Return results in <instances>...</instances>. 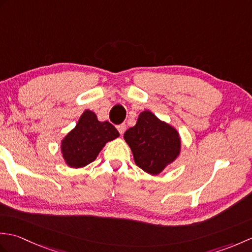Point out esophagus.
<instances>
[{
    "label": "esophagus",
    "mask_w": 252,
    "mask_h": 252,
    "mask_svg": "<svg viewBox=\"0 0 252 252\" xmlns=\"http://www.w3.org/2000/svg\"><path fill=\"white\" fill-rule=\"evenodd\" d=\"M117 129H118V131H119L120 134L122 135L123 133H125V131H126V123H121V125L117 126Z\"/></svg>",
    "instance_id": "obj_1"
}]
</instances>
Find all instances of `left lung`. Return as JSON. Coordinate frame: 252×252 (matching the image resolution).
<instances>
[{
    "label": "left lung",
    "mask_w": 252,
    "mask_h": 252,
    "mask_svg": "<svg viewBox=\"0 0 252 252\" xmlns=\"http://www.w3.org/2000/svg\"><path fill=\"white\" fill-rule=\"evenodd\" d=\"M137 167L149 174H159L178 157L179 133L151 111H143L136 125L125 133Z\"/></svg>",
    "instance_id": "8db88e82"
}]
</instances>
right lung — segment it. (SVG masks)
Instances as JSON below:
<instances>
[{
    "label": "right lung",
    "instance_id": "obj_1",
    "mask_svg": "<svg viewBox=\"0 0 252 252\" xmlns=\"http://www.w3.org/2000/svg\"><path fill=\"white\" fill-rule=\"evenodd\" d=\"M118 136L119 132L111 123L99 122L93 111L85 110L62 142L63 157L69 167H84L94 161L107 142Z\"/></svg>",
    "mask_w": 252,
    "mask_h": 252
}]
</instances>
